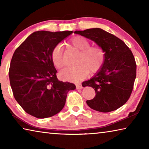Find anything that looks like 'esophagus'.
<instances>
[{"mask_svg": "<svg viewBox=\"0 0 149 149\" xmlns=\"http://www.w3.org/2000/svg\"><path fill=\"white\" fill-rule=\"evenodd\" d=\"M75 85H76V88L77 89H82V88H83L81 84H77Z\"/></svg>", "mask_w": 149, "mask_h": 149, "instance_id": "obj_1", "label": "esophagus"}]
</instances>
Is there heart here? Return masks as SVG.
Listing matches in <instances>:
<instances>
[{
    "label": "heart",
    "instance_id": "obj_1",
    "mask_svg": "<svg viewBox=\"0 0 149 149\" xmlns=\"http://www.w3.org/2000/svg\"><path fill=\"white\" fill-rule=\"evenodd\" d=\"M70 45L79 52L75 60L76 65L65 68L59 73L62 80L77 82L82 80L89 74H95L102 68L106 59L104 50L100 46H91V42L84 37H74ZM51 60L54 66L61 68L64 65L62 48L55 47L51 52Z\"/></svg>",
    "mask_w": 149,
    "mask_h": 149
}]
</instances>
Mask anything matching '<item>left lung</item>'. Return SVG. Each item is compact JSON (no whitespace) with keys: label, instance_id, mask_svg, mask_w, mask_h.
<instances>
[{"label":"left lung","instance_id":"1","mask_svg":"<svg viewBox=\"0 0 149 149\" xmlns=\"http://www.w3.org/2000/svg\"><path fill=\"white\" fill-rule=\"evenodd\" d=\"M74 33L95 41L106 52L102 68L82 84L83 87H92L95 91V97L87 100V105L101 112L117 110L127 101L133 89L137 65L132 52L120 39L102 29Z\"/></svg>","mask_w":149,"mask_h":149}]
</instances>
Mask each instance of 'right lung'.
<instances>
[{
  "label": "right lung",
  "instance_id": "right-lung-1",
  "mask_svg": "<svg viewBox=\"0 0 149 149\" xmlns=\"http://www.w3.org/2000/svg\"><path fill=\"white\" fill-rule=\"evenodd\" d=\"M72 31L33 33L15 50L9 69L14 97L27 114L37 118L53 116L64 108L67 93L75 85L60 81L51 60L56 45Z\"/></svg>",
  "mask_w": 149,
  "mask_h": 149
}]
</instances>
